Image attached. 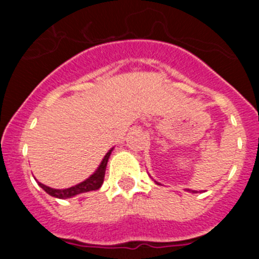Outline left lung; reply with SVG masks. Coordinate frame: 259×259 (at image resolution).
I'll return each instance as SVG.
<instances>
[{
  "instance_id": "left-lung-1",
  "label": "left lung",
  "mask_w": 259,
  "mask_h": 259,
  "mask_svg": "<svg viewBox=\"0 0 259 259\" xmlns=\"http://www.w3.org/2000/svg\"><path fill=\"white\" fill-rule=\"evenodd\" d=\"M188 191H189V189H188ZM193 192H196V191H193Z\"/></svg>"
}]
</instances>
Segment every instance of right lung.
Returning a JSON list of instances; mask_svg holds the SVG:
<instances>
[{
    "mask_svg": "<svg viewBox=\"0 0 259 259\" xmlns=\"http://www.w3.org/2000/svg\"><path fill=\"white\" fill-rule=\"evenodd\" d=\"M113 149L109 150L105 155V158L102 159L101 164L98 167L96 172L93 175H91L87 180L81 182L80 184L74 185V187H71V188L67 189H54V188H50V187H47V185L41 184L38 183L41 188L44 189L48 194L53 196V197L56 198H62V200H65V198H71L76 196V194L80 193H85V192H91V191H97L100 187L102 185L105 179V171H106V166H107V161H109V157L111 154Z\"/></svg>",
    "mask_w": 259,
    "mask_h": 259,
    "instance_id": "1",
    "label": "right lung"
}]
</instances>
